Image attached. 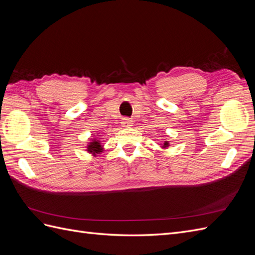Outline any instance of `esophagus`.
<instances>
[{"label": "esophagus", "mask_w": 255, "mask_h": 255, "mask_svg": "<svg viewBox=\"0 0 255 255\" xmlns=\"http://www.w3.org/2000/svg\"><path fill=\"white\" fill-rule=\"evenodd\" d=\"M121 126L123 128H130V127L133 126V121L130 120V119H128V118H123L121 120Z\"/></svg>", "instance_id": "esophagus-1"}]
</instances>
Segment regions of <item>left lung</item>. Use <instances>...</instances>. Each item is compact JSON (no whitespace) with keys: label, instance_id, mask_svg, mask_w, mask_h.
Returning a JSON list of instances; mask_svg holds the SVG:
<instances>
[{"label":"left lung","instance_id":"left-lung-1","mask_svg":"<svg viewBox=\"0 0 255 255\" xmlns=\"http://www.w3.org/2000/svg\"><path fill=\"white\" fill-rule=\"evenodd\" d=\"M159 144H160V148H161V149H167L168 146H170V142L167 141V140H165L164 142H161V143H159Z\"/></svg>","mask_w":255,"mask_h":255}]
</instances>
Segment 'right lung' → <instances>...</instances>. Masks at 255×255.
<instances>
[{
    "mask_svg": "<svg viewBox=\"0 0 255 255\" xmlns=\"http://www.w3.org/2000/svg\"><path fill=\"white\" fill-rule=\"evenodd\" d=\"M101 135L98 134H91L89 139V142H87L86 145V152L91 154L92 156H97L98 154H101L104 151V146L101 142V138H99Z\"/></svg>",
    "mask_w": 255,
    "mask_h": 255,
    "instance_id": "right-lung-1",
    "label": "right lung"
}]
</instances>
